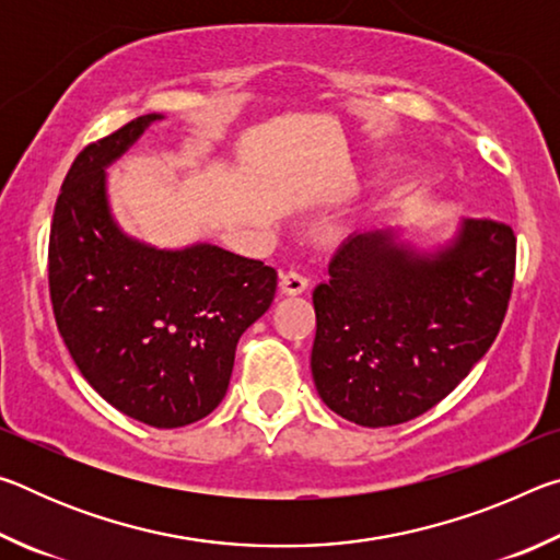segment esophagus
Masks as SVG:
<instances>
[{
	"mask_svg": "<svg viewBox=\"0 0 560 560\" xmlns=\"http://www.w3.org/2000/svg\"><path fill=\"white\" fill-rule=\"evenodd\" d=\"M279 287H281L283 293H287V296H299V293H303V291L308 289V279L303 277V273L291 269V271H287V273H281Z\"/></svg>",
	"mask_w": 560,
	"mask_h": 560,
	"instance_id": "1",
	"label": "esophagus"
}]
</instances>
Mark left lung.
Instances as JSON below:
<instances>
[{
	"label": "left lung",
	"instance_id": "1",
	"mask_svg": "<svg viewBox=\"0 0 560 560\" xmlns=\"http://www.w3.org/2000/svg\"><path fill=\"white\" fill-rule=\"evenodd\" d=\"M514 271L516 234L494 220H464L434 257L395 246L390 232L350 236L314 291L320 400L363 428L428 412L494 343Z\"/></svg>",
	"mask_w": 560,
	"mask_h": 560
}]
</instances>
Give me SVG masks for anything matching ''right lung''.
<instances>
[{"mask_svg":"<svg viewBox=\"0 0 560 560\" xmlns=\"http://www.w3.org/2000/svg\"><path fill=\"white\" fill-rule=\"evenodd\" d=\"M158 113L75 155L49 234L54 318L103 400L150 428L202 420L230 387L234 350L277 293V269L212 244L160 252L122 234L106 173Z\"/></svg>","mask_w":560,"mask_h":560,"instance_id":"1","label":"right lung"}]
</instances>
